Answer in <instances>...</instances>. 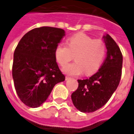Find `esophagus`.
Wrapping results in <instances>:
<instances>
[{"label": "esophagus", "instance_id": "1", "mask_svg": "<svg viewBox=\"0 0 134 134\" xmlns=\"http://www.w3.org/2000/svg\"><path fill=\"white\" fill-rule=\"evenodd\" d=\"M69 79H70V77H69V76H65V80H66V81H67V80H69Z\"/></svg>", "mask_w": 134, "mask_h": 134}]
</instances>
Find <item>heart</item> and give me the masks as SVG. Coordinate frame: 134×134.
Here are the masks:
<instances>
[{
    "mask_svg": "<svg viewBox=\"0 0 134 134\" xmlns=\"http://www.w3.org/2000/svg\"><path fill=\"white\" fill-rule=\"evenodd\" d=\"M67 45L60 43L55 49V57L62 67H65L73 59L75 62L63 69L69 75H86L95 73L99 69L106 53L104 41L94 39L84 33H77L67 39Z\"/></svg>",
    "mask_w": 134,
    "mask_h": 134,
    "instance_id": "heart-1",
    "label": "heart"
}]
</instances>
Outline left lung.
<instances>
[{
    "label": "left lung",
    "instance_id": "1",
    "mask_svg": "<svg viewBox=\"0 0 134 134\" xmlns=\"http://www.w3.org/2000/svg\"><path fill=\"white\" fill-rule=\"evenodd\" d=\"M107 48L105 60L99 71L89 79L78 80L79 87L71 94L74 105L81 112L96 111L110 99L122 76V54L109 35L104 37Z\"/></svg>",
    "mask_w": 134,
    "mask_h": 134
}]
</instances>
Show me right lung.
Wrapping results in <instances>:
<instances>
[{
    "label": "right lung",
    "mask_w": 134,
    "mask_h": 134,
    "mask_svg": "<svg viewBox=\"0 0 134 134\" xmlns=\"http://www.w3.org/2000/svg\"><path fill=\"white\" fill-rule=\"evenodd\" d=\"M61 28L43 26L30 30L14 53L12 77L20 100L28 107L42 104L55 84L64 81L55 49L65 35Z\"/></svg>",
    "instance_id": "right-lung-1"
}]
</instances>
